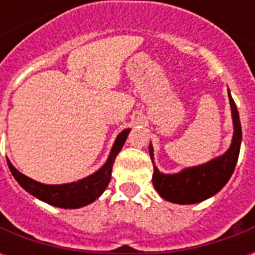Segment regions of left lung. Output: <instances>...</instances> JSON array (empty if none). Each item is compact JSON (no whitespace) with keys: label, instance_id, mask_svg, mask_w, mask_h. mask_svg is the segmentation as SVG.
I'll return each mask as SVG.
<instances>
[{"label":"left lung","instance_id":"8db88e82","mask_svg":"<svg viewBox=\"0 0 255 255\" xmlns=\"http://www.w3.org/2000/svg\"><path fill=\"white\" fill-rule=\"evenodd\" d=\"M230 98L231 116L234 124V135L228 150L224 154L216 157L213 160L197 166L184 168L177 173H162L154 165L153 186L166 201L179 205H192L202 202L208 198L213 197L224 187L234 173L242 143V126L235 101ZM150 158L154 164V150L153 144H149Z\"/></svg>","mask_w":255,"mask_h":255}]
</instances>
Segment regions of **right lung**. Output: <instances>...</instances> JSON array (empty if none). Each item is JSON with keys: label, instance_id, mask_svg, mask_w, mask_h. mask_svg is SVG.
I'll use <instances>...</instances> for the list:
<instances>
[{"label": "right lung", "instance_id": "right-lung-1", "mask_svg": "<svg viewBox=\"0 0 255 255\" xmlns=\"http://www.w3.org/2000/svg\"><path fill=\"white\" fill-rule=\"evenodd\" d=\"M129 131L131 129L127 128V129H123L122 132L117 135L108 160L98 171H95L87 177L80 179L78 182L64 183V184H43V183L36 182L34 179L23 175L8 160L9 169L25 191L30 192L31 195H34L43 202L63 209L83 208L86 205L94 202L95 199H98L102 195V192L106 190L108 184L111 182L113 162L116 160V155L120 153V150L126 143V139H127Z\"/></svg>", "mask_w": 255, "mask_h": 255}]
</instances>
